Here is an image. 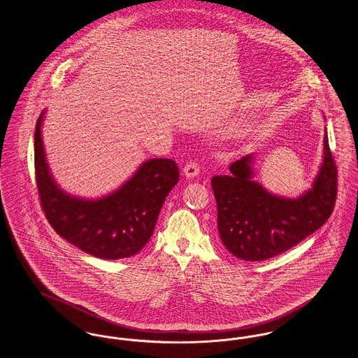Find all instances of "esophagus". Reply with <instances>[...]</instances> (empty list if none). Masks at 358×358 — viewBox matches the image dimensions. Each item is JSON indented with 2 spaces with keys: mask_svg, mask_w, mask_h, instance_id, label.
I'll return each instance as SVG.
<instances>
[{
  "mask_svg": "<svg viewBox=\"0 0 358 358\" xmlns=\"http://www.w3.org/2000/svg\"><path fill=\"white\" fill-rule=\"evenodd\" d=\"M182 173H184V176H185L186 178H193V177L199 176L200 166H199L197 162H187Z\"/></svg>",
  "mask_w": 358,
  "mask_h": 358,
  "instance_id": "obj_1",
  "label": "esophagus"
}]
</instances>
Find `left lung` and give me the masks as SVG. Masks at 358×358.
Returning <instances> with one entry per match:
<instances>
[{"label":"left lung","mask_w":358,"mask_h":358,"mask_svg":"<svg viewBox=\"0 0 358 358\" xmlns=\"http://www.w3.org/2000/svg\"><path fill=\"white\" fill-rule=\"evenodd\" d=\"M322 155L312 187L296 199L277 196L255 181V153L231 162L228 176L212 178L220 238L233 256L245 261L274 257L327 222L337 196L327 130Z\"/></svg>","instance_id":"obj_1"}]
</instances>
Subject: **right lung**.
I'll return each instance as SVG.
<instances>
[{
	"instance_id": "add662e5",
	"label": "right lung",
	"mask_w": 358,
	"mask_h": 358,
	"mask_svg": "<svg viewBox=\"0 0 358 358\" xmlns=\"http://www.w3.org/2000/svg\"><path fill=\"white\" fill-rule=\"evenodd\" d=\"M43 110L34 133L38 194L49 224L58 234L94 257L118 259L137 255L150 240L162 203L178 182L171 158H150L112 193L99 199L72 196L59 187L43 148Z\"/></svg>"
}]
</instances>
